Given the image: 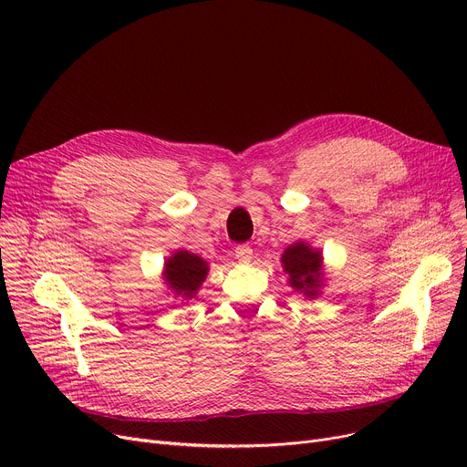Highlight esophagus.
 <instances>
[{
	"instance_id": "obj_1",
	"label": "esophagus",
	"mask_w": 467,
	"mask_h": 467,
	"mask_svg": "<svg viewBox=\"0 0 467 467\" xmlns=\"http://www.w3.org/2000/svg\"><path fill=\"white\" fill-rule=\"evenodd\" d=\"M234 255L240 263H250L254 259V250L248 246V244H240V246L234 248Z\"/></svg>"
}]
</instances>
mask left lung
Here are the masks:
<instances>
[{"label": "left lung", "mask_w": 467, "mask_h": 467, "mask_svg": "<svg viewBox=\"0 0 467 467\" xmlns=\"http://www.w3.org/2000/svg\"><path fill=\"white\" fill-rule=\"evenodd\" d=\"M284 271L289 275V285L314 299L320 296L324 280L322 252L310 248L306 242H296L282 254Z\"/></svg>", "instance_id": "obj_1"}]
</instances>
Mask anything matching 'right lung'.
Segmentation results:
<instances>
[{
	"instance_id": "add662e5",
	"label": "right lung",
	"mask_w": 467,
	"mask_h": 467,
	"mask_svg": "<svg viewBox=\"0 0 467 467\" xmlns=\"http://www.w3.org/2000/svg\"><path fill=\"white\" fill-rule=\"evenodd\" d=\"M208 271V263L202 257L178 250L164 263V280L178 297L191 299L202 285Z\"/></svg>"
}]
</instances>
